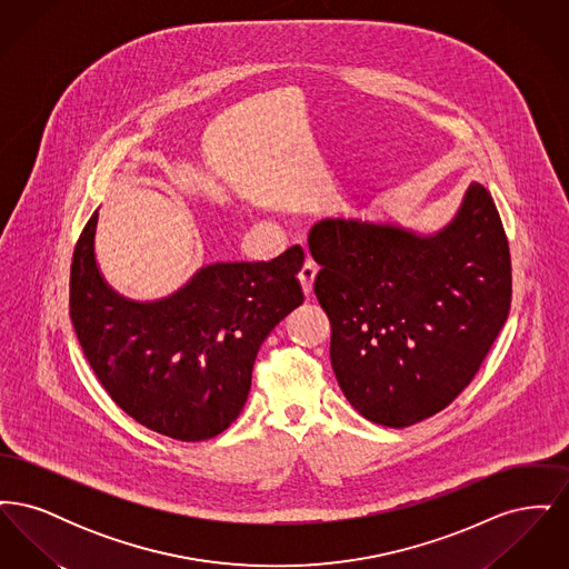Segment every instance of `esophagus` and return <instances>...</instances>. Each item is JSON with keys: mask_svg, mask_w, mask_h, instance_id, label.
Wrapping results in <instances>:
<instances>
[{"mask_svg": "<svg viewBox=\"0 0 569 569\" xmlns=\"http://www.w3.org/2000/svg\"><path fill=\"white\" fill-rule=\"evenodd\" d=\"M316 274H318L316 262H313V260H307V262L302 264L300 272H298V281H300V286H302L305 297H311V295H313V279H316Z\"/></svg>", "mask_w": 569, "mask_h": 569, "instance_id": "1", "label": "esophagus"}]
</instances>
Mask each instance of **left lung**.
<instances>
[{"label": "left lung", "mask_w": 569, "mask_h": 569, "mask_svg": "<svg viewBox=\"0 0 569 569\" xmlns=\"http://www.w3.org/2000/svg\"><path fill=\"white\" fill-rule=\"evenodd\" d=\"M313 292L330 320L337 381L367 420L403 429L450 406L480 371L512 305L510 244L487 188L420 237L383 216L309 232Z\"/></svg>", "instance_id": "obj_1"}]
</instances>
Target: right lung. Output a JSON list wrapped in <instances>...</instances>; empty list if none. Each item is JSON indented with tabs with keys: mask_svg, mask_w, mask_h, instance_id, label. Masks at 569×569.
I'll return each instance as SVG.
<instances>
[{
	"mask_svg": "<svg viewBox=\"0 0 569 569\" xmlns=\"http://www.w3.org/2000/svg\"><path fill=\"white\" fill-rule=\"evenodd\" d=\"M89 217L70 267V320L110 399L142 427L179 441L226 431L241 413L256 353L298 305L295 244L271 262L211 264L158 302L117 297L96 267Z\"/></svg>",
	"mask_w": 569,
	"mask_h": 569,
	"instance_id": "obj_1",
	"label": "right lung"
}]
</instances>
